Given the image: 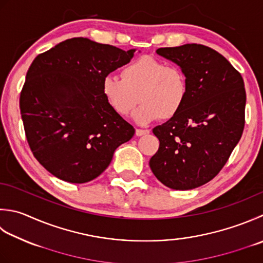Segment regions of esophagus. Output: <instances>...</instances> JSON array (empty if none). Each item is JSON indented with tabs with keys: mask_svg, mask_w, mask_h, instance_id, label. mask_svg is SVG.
I'll use <instances>...</instances> for the list:
<instances>
[{
	"mask_svg": "<svg viewBox=\"0 0 263 263\" xmlns=\"http://www.w3.org/2000/svg\"><path fill=\"white\" fill-rule=\"evenodd\" d=\"M149 133V130H141V128H137L136 130V136L137 137H141V136H146Z\"/></svg>",
	"mask_w": 263,
	"mask_h": 263,
	"instance_id": "1",
	"label": "esophagus"
}]
</instances>
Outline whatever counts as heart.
I'll return each instance as SVG.
<instances>
[{"instance_id": "heart-1", "label": "heart", "mask_w": 263, "mask_h": 263, "mask_svg": "<svg viewBox=\"0 0 263 263\" xmlns=\"http://www.w3.org/2000/svg\"><path fill=\"white\" fill-rule=\"evenodd\" d=\"M101 91L107 104L120 116H127L138 101L141 102L133 120L146 125L157 118L166 121L176 117L187 101L189 83L180 67L141 57L123 67L121 79L106 76Z\"/></svg>"}]
</instances>
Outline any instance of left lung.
<instances>
[{
  "label": "left lung",
  "instance_id": "left-lung-1",
  "mask_svg": "<svg viewBox=\"0 0 263 263\" xmlns=\"http://www.w3.org/2000/svg\"><path fill=\"white\" fill-rule=\"evenodd\" d=\"M156 52L184 71L189 95L176 117L153 128L159 148L149 166L164 186L197 188L221 171L243 135V77L222 54L202 44Z\"/></svg>",
  "mask_w": 263,
  "mask_h": 263
}]
</instances>
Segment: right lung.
Wrapping results in <instances>:
<instances>
[{
	"label": "right lung",
	"mask_w": 263,
	"mask_h": 263,
	"mask_svg": "<svg viewBox=\"0 0 263 263\" xmlns=\"http://www.w3.org/2000/svg\"><path fill=\"white\" fill-rule=\"evenodd\" d=\"M135 52L74 37L34 59L20 93V112L35 158L54 177L91 181L135 135L101 91L102 80L130 63Z\"/></svg>",
	"instance_id": "add662e5"
}]
</instances>
